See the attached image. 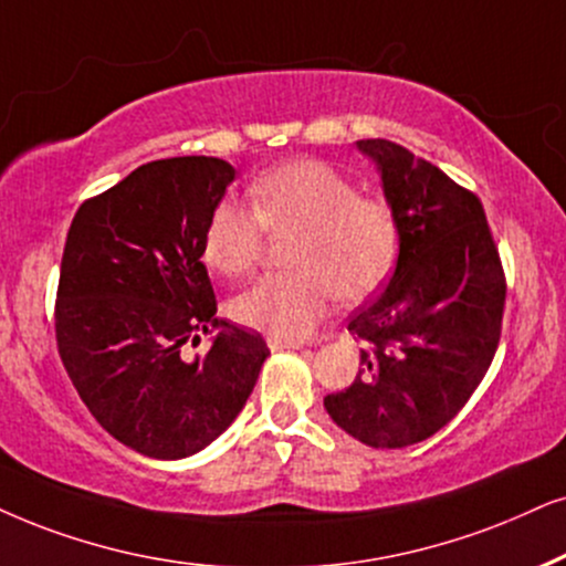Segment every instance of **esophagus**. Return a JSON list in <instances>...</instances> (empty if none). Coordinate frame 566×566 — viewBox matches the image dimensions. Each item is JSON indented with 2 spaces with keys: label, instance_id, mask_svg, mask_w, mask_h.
Returning a JSON list of instances; mask_svg holds the SVG:
<instances>
[{
  "label": "esophagus",
  "instance_id": "obj_1",
  "mask_svg": "<svg viewBox=\"0 0 566 566\" xmlns=\"http://www.w3.org/2000/svg\"><path fill=\"white\" fill-rule=\"evenodd\" d=\"M303 345L305 342H300V339H276V336H271L269 339V347L274 349V353L276 349H300Z\"/></svg>",
  "mask_w": 566,
  "mask_h": 566
}]
</instances>
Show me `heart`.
Returning <instances> with one entry per match:
<instances>
[{
	"instance_id": "heart-1",
	"label": "heart",
	"mask_w": 566,
	"mask_h": 566,
	"mask_svg": "<svg viewBox=\"0 0 566 566\" xmlns=\"http://www.w3.org/2000/svg\"><path fill=\"white\" fill-rule=\"evenodd\" d=\"M253 206L221 200L203 230V261L224 276L259 266L269 232L292 234L284 274L263 276L232 300V318L276 339H303L339 300H363L389 274L397 224L389 206L357 196L324 161L300 159L250 188Z\"/></svg>"
}]
</instances>
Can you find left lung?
Masks as SVG:
<instances>
[{
  "mask_svg": "<svg viewBox=\"0 0 566 566\" xmlns=\"http://www.w3.org/2000/svg\"><path fill=\"white\" fill-rule=\"evenodd\" d=\"M357 148L381 175L399 255L381 295L347 324L363 339V368L324 407L353 439L402 449L447 426L483 381L502 336L506 279L475 192L391 140Z\"/></svg>",
  "mask_w": 566,
  "mask_h": 566,
  "instance_id": "obj_1",
  "label": "left lung"
}]
</instances>
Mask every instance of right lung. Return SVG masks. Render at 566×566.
Instances as JSON below:
<instances>
[{"label":"right lung","mask_w":566,"mask_h":566,"mask_svg":"<svg viewBox=\"0 0 566 566\" xmlns=\"http://www.w3.org/2000/svg\"><path fill=\"white\" fill-rule=\"evenodd\" d=\"M234 180L213 156L148 161L77 209L56 290V347L106 433L156 460L219 439L245 407L269 347L217 318L203 230ZM218 332L206 356L181 347Z\"/></svg>","instance_id":"obj_1"}]
</instances>
